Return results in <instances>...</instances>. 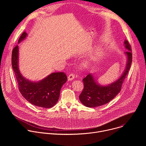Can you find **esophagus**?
I'll use <instances>...</instances> for the list:
<instances>
[{
    "mask_svg": "<svg viewBox=\"0 0 146 146\" xmlns=\"http://www.w3.org/2000/svg\"><path fill=\"white\" fill-rule=\"evenodd\" d=\"M74 77H75L74 74L71 73V74H70L68 76V79L69 81H72V80H73L74 78Z\"/></svg>",
    "mask_w": 146,
    "mask_h": 146,
    "instance_id": "34e87169",
    "label": "esophagus"
}]
</instances>
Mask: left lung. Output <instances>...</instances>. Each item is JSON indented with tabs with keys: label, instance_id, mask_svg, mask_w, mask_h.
<instances>
[{
	"label": "left lung",
	"instance_id": "1",
	"mask_svg": "<svg viewBox=\"0 0 146 146\" xmlns=\"http://www.w3.org/2000/svg\"><path fill=\"white\" fill-rule=\"evenodd\" d=\"M125 48L128 50L125 52L127 56L126 68L122 76L112 84L106 86L98 84L91 74H88L82 79L84 88L79 96L80 102L88 108H95L102 106L111 101L121 91L122 83L125 78L132 61L131 46L128 41H124Z\"/></svg>",
	"mask_w": 146,
	"mask_h": 146
}]
</instances>
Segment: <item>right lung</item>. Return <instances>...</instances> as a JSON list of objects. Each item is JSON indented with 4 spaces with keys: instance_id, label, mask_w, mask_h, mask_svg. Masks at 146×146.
<instances>
[{
    "instance_id": "right-lung-1",
    "label": "right lung",
    "mask_w": 146,
    "mask_h": 146,
    "mask_svg": "<svg viewBox=\"0 0 146 146\" xmlns=\"http://www.w3.org/2000/svg\"><path fill=\"white\" fill-rule=\"evenodd\" d=\"M27 36L24 32L20 36L18 43ZM18 46L12 51L11 64L18 82L19 91L24 98L32 105L43 108H51L57 103L60 89L67 81L64 72L53 73L38 82H32L24 78L18 66Z\"/></svg>"
}]
</instances>
